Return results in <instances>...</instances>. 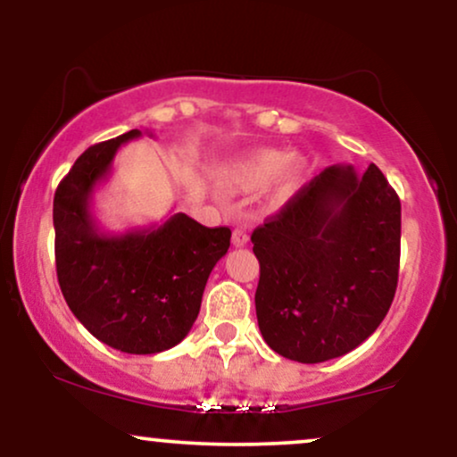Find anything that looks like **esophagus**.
Instances as JSON below:
<instances>
[{
  "mask_svg": "<svg viewBox=\"0 0 457 457\" xmlns=\"http://www.w3.org/2000/svg\"><path fill=\"white\" fill-rule=\"evenodd\" d=\"M232 243L236 246H245L249 243V229H246V225H236L232 234Z\"/></svg>",
  "mask_w": 457,
  "mask_h": 457,
  "instance_id": "obj_1",
  "label": "esophagus"
}]
</instances>
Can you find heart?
<instances>
[{
  "label": "heart",
  "instance_id": "1",
  "mask_svg": "<svg viewBox=\"0 0 457 457\" xmlns=\"http://www.w3.org/2000/svg\"><path fill=\"white\" fill-rule=\"evenodd\" d=\"M305 171L307 162L303 159H290L286 150H260L236 161L228 171V182L240 191H255L279 176L275 199L281 202L301 187Z\"/></svg>",
  "mask_w": 457,
  "mask_h": 457
}]
</instances>
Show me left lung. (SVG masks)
<instances>
[{"label": "left lung", "mask_w": 457, "mask_h": 457, "mask_svg": "<svg viewBox=\"0 0 457 457\" xmlns=\"http://www.w3.org/2000/svg\"><path fill=\"white\" fill-rule=\"evenodd\" d=\"M400 236V197L374 162L327 167L251 234L264 342L298 363L363 344L395 296Z\"/></svg>", "instance_id": "1"}]
</instances>
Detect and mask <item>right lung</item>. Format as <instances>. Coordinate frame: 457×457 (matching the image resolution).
<instances>
[{
  "instance_id": "add662e5",
  "label": "right lung",
  "mask_w": 457,
  "mask_h": 457,
  "mask_svg": "<svg viewBox=\"0 0 457 457\" xmlns=\"http://www.w3.org/2000/svg\"><path fill=\"white\" fill-rule=\"evenodd\" d=\"M139 135L135 129L90 145L60 182L55 269L68 307L94 337L120 353L156 354L188 335L232 232L185 212L124 234L98 229L90 212L94 188L109 176L120 145Z\"/></svg>"
}]
</instances>
